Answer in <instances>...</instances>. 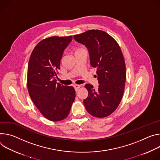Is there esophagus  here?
<instances>
[{
    "mask_svg": "<svg viewBox=\"0 0 160 160\" xmlns=\"http://www.w3.org/2000/svg\"><path fill=\"white\" fill-rule=\"evenodd\" d=\"M74 89H75L76 92H77V91H78V90L79 89V88H81V85L74 84Z\"/></svg>",
    "mask_w": 160,
    "mask_h": 160,
    "instance_id": "obj_1",
    "label": "esophagus"
}]
</instances>
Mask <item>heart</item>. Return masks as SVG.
I'll return each instance as SVG.
<instances>
[{"mask_svg": "<svg viewBox=\"0 0 160 160\" xmlns=\"http://www.w3.org/2000/svg\"><path fill=\"white\" fill-rule=\"evenodd\" d=\"M79 49H76V51H78V50H79Z\"/></svg>", "mask_w": 160, "mask_h": 160, "instance_id": "b5f03b06", "label": "heart"}]
</instances>
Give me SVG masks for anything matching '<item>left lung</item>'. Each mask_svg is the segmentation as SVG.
Instances as JSON below:
<instances>
[{
  "label": "left lung",
  "instance_id": "8db88e82",
  "mask_svg": "<svg viewBox=\"0 0 160 160\" xmlns=\"http://www.w3.org/2000/svg\"><path fill=\"white\" fill-rule=\"evenodd\" d=\"M74 39L88 48L99 83L97 90L90 84L85 85L88 92L83 101L85 108L93 116L107 117L118 107L125 90L126 66L121 48L110 35L99 30H88Z\"/></svg>",
  "mask_w": 160,
  "mask_h": 160
}]
</instances>
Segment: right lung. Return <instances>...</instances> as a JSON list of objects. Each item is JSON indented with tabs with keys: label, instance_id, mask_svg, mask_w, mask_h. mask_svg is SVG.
Here are the masks:
<instances>
[{
	"label": "right lung",
	"instance_id": "1",
	"mask_svg": "<svg viewBox=\"0 0 160 160\" xmlns=\"http://www.w3.org/2000/svg\"><path fill=\"white\" fill-rule=\"evenodd\" d=\"M72 39V36L43 39L33 49L28 62L29 95L41 113L52 121L68 116L76 97L72 86L57 83L55 79L63 51Z\"/></svg>",
	"mask_w": 160,
	"mask_h": 160
}]
</instances>
